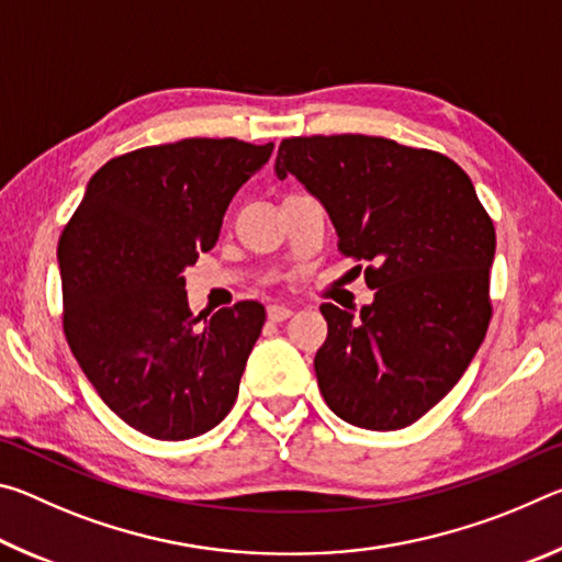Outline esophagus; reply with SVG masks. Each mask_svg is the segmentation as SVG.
Masks as SVG:
<instances>
[{
  "label": "esophagus",
  "instance_id": "obj_1",
  "mask_svg": "<svg viewBox=\"0 0 562 562\" xmlns=\"http://www.w3.org/2000/svg\"><path fill=\"white\" fill-rule=\"evenodd\" d=\"M292 315L290 307H284V304H270L268 307V319L270 322H284Z\"/></svg>",
  "mask_w": 562,
  "mask_h": 562
}]
</instances>
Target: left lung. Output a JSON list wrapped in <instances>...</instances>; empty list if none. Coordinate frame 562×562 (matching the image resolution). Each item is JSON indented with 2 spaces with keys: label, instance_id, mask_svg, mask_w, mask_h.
I'll return each instance as SVG.
<instances>
[{
  "label": "left lung",
  "instance_id": "left-lung-1",
  "mask_svg": "<svg viewBox=\"0 0 562 562\" xmlns=\"http://www.w3.org/2000/svg\"><path fill=\"white\" fill-rule=\"evenodd\" d=\"M327 207L339 252L364 268L359 317L322 304L315 372L345 422L396 431L451 392L486 337L496 227L449 156L392 138H284L274 160ZM361 270V265H357Z\"/></svg>",
  "mask_w": 562,
  "mask_h": 562
}]
</instances>
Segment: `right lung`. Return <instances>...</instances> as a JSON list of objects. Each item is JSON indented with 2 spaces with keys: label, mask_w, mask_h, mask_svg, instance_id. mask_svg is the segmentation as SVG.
<instances>
[{
  "label": "right lung",
  "mask_w": 562,
  "mask_h": 562,
  "mask_svg": "<svg viewBox=\"0 0 562 562\" xmlns=\"http://www.w3.org/2000/svg\"><path fill=\"white\" fill-rule=\"evenodd\" d=\"M274 144L183 138L111 158L59 237L64 335L113 414L160 441L231 412L265 307L193 315L183 270L213 250L223 215Z\"/></svg>",
  "instance_id": "add662e5"
}]
</instances>
